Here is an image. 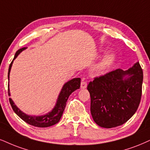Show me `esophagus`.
<instances>
[{"label":"esophagus","instance_id":"obj_1","mask_svg":"<svg viewBox=\"0 0 150 150\" xmlns=\"http://www.w3.org/2000/svg\"><path fill=\"white\" fill-rule=\"evenodd\" d=\"M81 89H86V88H87V82L86 81H85L84 79H83L82 81H81Z\"/></svg>","mask_w":150,"mask_h":150}]
</instances>
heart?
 <instances>
[{"label": "heart", "mask_w": 150, "mask_h": 150, "mask_svg": "<svg viewBox=\"0 0 150 150\" xmlns=\"http://www.w3.org/2000/svg\"><path fill=\"white\" fill-rule=\"evenodd\" d=\"M117 59V55L113 52L107 53L95 67V72L97 75L106 74L113 66Z\"/></svg>", "instance_id": "heart-1"}]
</instances>
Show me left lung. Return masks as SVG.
Returning <instances> with one entry per match:
<instances>
[{
  "mask_svg": "<svg viewBox=\"0 0 150 150\" xmlns=\"http://www.w3.org/2000/svg\"><path fill=\"white\" fill-rule=\"evenodd\" d=\"M143 81V69L137 62L126 71L117 69L90 82V112L95 122L110 129L128 121L140 104Z\"/></svg>",
  "mask_w": 150,
  "mask_h": 150,
  "instance_id": "left-lung-1",
  "label": "left lung"
}]
</instances>
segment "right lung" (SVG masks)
I'll return each mask as SVG.
<instances>
[{
  "mask_svg": "<svg viewBox=\"0 0 150 150\" xmlns=\"http://www.w3.org/2000/svg\"><path fill=\"white\" fill-rule=\"evenodd\" d=\"M26 47H23L22 49H18L15 53L14 58L10 64L8 70V81H10V73L12 68L13 61H14L18 56L20 53L22 52L23 50L26 49ZM9 83V82H8ZM81 86V79L80 78H74L65 83L64 86H62L61 91L59 94L58 99H57L56 103H55V106L51 111L48 113L43 115H29L25 114V112H22L16 104L14 103L12 99L10 98V103L11 106L14 110V112L21 119L23 120L24 122L32 125V126L37 127H49L55 125L60 121L62 115L63 113L64 108L66 106V103L67 101L68 98L73 92L75 90L80 88ZM8 95L10 96V88H9L8 84Z\"/></svg>",
  "mask_w": 150,
  "mask_h": 150,
  "instance_id": "add662e5",
  "label": "right lung"
}]
</instances>
